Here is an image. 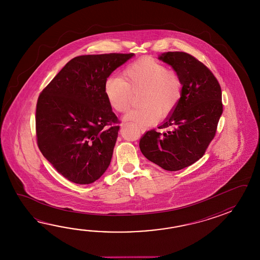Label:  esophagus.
Returning <instances> with one entry per match:
<instances>
[{
  "mask_svg": "<svg viewBox=\"0 0 260 260\" xmlns=\"http://www.w3.org/2000/svg\"><path fill=\"white\" fill-rule=\"evenodd\" d=\"M140 132L143 134V133L145 132V129H143V128H141V129H140Z\"/></svg>",
  "mask_w": 260,
  "mask_h": 260,
  "instance_id": "obj_1",
  "label": "esophagus"
}]
</instances>
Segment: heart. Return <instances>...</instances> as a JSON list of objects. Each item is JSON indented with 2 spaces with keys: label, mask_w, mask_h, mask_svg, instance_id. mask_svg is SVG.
I'll list each match as a JSON object with an SVG mask.
<instances>
[{
  "label": "heart",
  "mask_w": 260,
  "mask_h": 260,
  "mask_svg": "<svg viewBox=\"0 0 260 260\" xmlns=\"http://www.w3.org/2000/svg\"><path fill=\"white\" fill-rule=\"evenodd\" d=\"M183 86L178 72L168 70L153 57L145 56L124 68L121 78H107L103 91L111 109L120 113L129 108L132 93L139 92V106L128 111L124 120L146 127L157 118L168 116L177 108L182 98Z\"/></svg>",
  "instance_id": "heart-1"
}]
</instances>
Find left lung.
Returning <instances> with one entry per match:
<instances>
[{
	"label": "left lung",
	"instance_id": "8db88e82",
	"mask_svg": "<svg viewBox=\"0 0 260 260\" xmlns=\"http://www.w3.org/2000/svg\"><path fill=\"white\" fill-rule=\"evenodd\" d=\"M160 60L182 78L183 95L173 114L139 141L148 160L167 171H178L201 159L216 136L223 112L220 84L213 72L193 55L167 52Z\"/></svg>",
	"mask_w": 260,
	"mask_h": 260
}]
</instances>
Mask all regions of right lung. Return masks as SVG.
I'll use <instances>...</instances> for the list:
<instances>
[{
  "mask_svg": "<svg viewBox=\"0 0 260 260\" xmlns=\"http://www.w3.org/2000/svg\"><path fill=\"white\" fill-rule=\"evenodd\" d=\"M134 54L76 56L41 92L36 138L56 171L76 184L98 180L111 164L120 121L106 100V79Z\"/></svg>",
  "mask_w": 260,
  "mask_h": 260,
  "instance_id": "1",
  "label": "right lung"
}]
</instances>
